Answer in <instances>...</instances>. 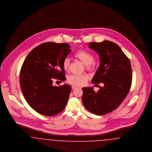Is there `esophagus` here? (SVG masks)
Listing matches in <instances>:
<instances>
[{
    "mask_svg": "<svg viewBox=\"0 0 152 152\" xmlns=\"http://www.w3.org/2000/svg\"><path fill=\"white\" fill-rule=\"evenodd\" d=\"M72 87V89H75V88H76L77 87V86H73V85Z\"/></svg>",
    "mask_w": 152,
    "mask_h": 152,
    "instance_id": "esophagus-1",
    "label": "esophagus"
}]
</instances>
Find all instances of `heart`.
I'll list each match as a JSON object with an SVG mask.
<instances>
[{
    "label": "heart",
    "instance_id": "1",
    "mask_svg": "<svg viewBox=\"0 0 152 152\" xmlns=\"http://www.w3.org/2000/svg\"><path fill=\"white\" fill-rule=\"evenodd\" d=\"M74 57L78 59L84 65L86 70L93 72L96 68V62L93 54L84 49H79L74 54ZM70 65V60L65 58L62 61V67L66 71L69 70ZM89 79V75L84 74L82 75H71L67 78V82L73 86H83Z\"/></svg>",
    "mask_w": 152,
    "mask_h": 152
}]
</instances>
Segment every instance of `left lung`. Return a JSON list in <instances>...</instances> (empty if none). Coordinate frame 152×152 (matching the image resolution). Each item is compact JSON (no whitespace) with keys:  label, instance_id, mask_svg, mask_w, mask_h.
Here are the masks:
<instances>
[{"label":"left lung","instance_id":"1","mask_svg":"<svg viewBox=\"0 0 152 152\" xmlns=\"http://www.w3.org/2000/svg\"><path fill=\"white\" fill-rule=\"evenodd\" d=\"M89 47L99 54L100 64L92 83L98 85L83 88L82 100L86 109L96 115H104L119 107L129 92L132 85L131 62L116 44L110 41L90 42Z\"/></svg>","mask_w":152,"mask_h":152}]
</instances>
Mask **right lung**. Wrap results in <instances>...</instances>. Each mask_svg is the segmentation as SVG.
I'll list each match as a JSON object with an SVG mask.
<instances>
[{
    "label": "right lung",
    "mask_w": 152,
    "mask_h": 152,
    "mask_svg": "<svg viewBox=\"0 0 152 152\" xmlns=\"http://www.w3.org/2000/svg\"><path fill=\"white\" fill-rule=\"evenodd\" d=\"M66 43L48 42L34 48L21 66L20 85L26 102L41 115L53 116L65 108L72 90L69 85L53 86V79H66L62 61L70 53Z\"/></svg>",
    "instance_id": "obj_1"
}]
</instances>
